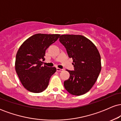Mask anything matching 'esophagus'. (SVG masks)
<instances>
[{"mask_svg":"<svg viewBox=\"0 0 121 121\" xmlns=\"http://www.w3.org/2000/svg\"><path fill=\"white\" fill-rule=\"evenodd\" d=\"M62 70H63V69L59 68H56V70L57 72H61V71H62Z\"/></svg>","mask_w":121,"mask_h":121,"instance_id":"34e87169","label":"esophagus"}]
</instances>
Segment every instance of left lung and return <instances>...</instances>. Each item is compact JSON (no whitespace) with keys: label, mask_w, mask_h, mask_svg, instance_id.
<instances>
[{"label":"left lung","mask_w":121,"mask_h":121,"mask_svg":"<svg viewBox=\"0 0 121 121\" xmlns=\"http://www.w3.org/2000/svg\"><path fill=\"white\" fill-rule=\"evenodd\" d=\"M59 41L73 60L74 69L67 70L70 77L64 82L65 89L72 95L85 94L95 84L101 72L99 53L91 40L82 35H62Z\"/></svg>","instance_id":"1"}]
</instances>
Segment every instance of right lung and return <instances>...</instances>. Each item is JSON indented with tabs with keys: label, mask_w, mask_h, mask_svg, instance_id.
<instances>
[{
	"label": "right lung",
	"mask_w": 121,
	"mask_h": 121,
	"mask_svg": "<svg viewBox=\"0 0 121 121\" xmlns=\"http://www.w3.org/2000/svg\"><path fill=\"white\" fill-rule=\"evenodd\" d=\"M59 34H37L29 37L18 50L15 60V70L26 89L32 93H41L47 89L55 67L44 65L45 51L59 39Z\"/></svg>",
	"instance_id": "1"
}]
</instances>
